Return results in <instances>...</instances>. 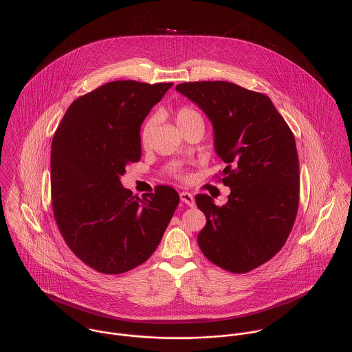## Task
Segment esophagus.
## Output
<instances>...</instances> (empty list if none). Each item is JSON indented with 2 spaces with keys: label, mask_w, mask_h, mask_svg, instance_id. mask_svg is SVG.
Instances as JSON below:
<instances>
[{
  "label": "esophagus",
  "mask_w": 352,
  "mask_h": 352,
  "mask_svg": "<svg viewBox=\"0 0 352 352\" xmlns=\"http://www.w3.org/2000/svg\"><path fill=\"white\" fill-rule=\"evenodd\" d=\"M180 201H183L184 204H187L188 207H195V198L190 192H182Z\"/></svg>",
  "instance_id": "1"
}]
</instances>
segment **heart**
<instances>
[{
  "mask_svg": "<svg viewBox=\"0 0 352 352\" xmlns=\"http://www.w3.org/2000/svg\"><path fill=\"white\" fill-rule=\"evenodd\" d=\"M175 120H176V124L179 126V129H183V127H186L187 124H190L195 120H203V119H201V113L197 109H194L191 107H182L176 111ZM154 122H155L154 118H151L145 122V124L141 130V142H142V145H146L149 142L151 130L154 127Z\"/></svg>",
  "mask_w": 352,
  "mask_h": 352,
  "instance_id": "heart-1",
  "label": "heart"
}]
</instances>
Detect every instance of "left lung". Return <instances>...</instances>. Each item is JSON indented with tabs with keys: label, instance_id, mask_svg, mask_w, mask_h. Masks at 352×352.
Returning a JSON list of instances; mask_svg holds the SVG:
<instances>
[{
	"label": "left lung",
	"instance_id": "8db88e82",
	"mask_svg": "<svg viewBox=\"0 0 352 352\" xmlns=\"http://www.w3.org/2000/svg\"><path fill=\"white\" fill-rule=\"evenodd\" d=\"M176 91L211 122L214 149L226 164L222 183L230 188L222 207L195 197L207 219L198 244L221 268L248 272L280 251L293 229L300 201L294 135L268 96L233 82H184Z\"/></svg>",
	"mask_w": 352,
	"mask_h": 352
}]
</instances>
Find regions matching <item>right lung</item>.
<instances>
[{
    "mask_svg": "<svg viewBox=\"0 0 352 352\" xmlns=\"http://www.w3.org/2000/svg\"><path fill=\"white\" fill-rule=\"evenodd\" d=\"M172 82L112 81L67 108L51 144L52 211L69 248L102 274H122L146 261L179 204L158 186L133 197L120 177L140 161L141 124Z\"/></svg>",
    "mask_w": 352,
    "mask_h": 352,
    "instance_id": "add662e5",
    "label": "right lung"
}]
</instances>
